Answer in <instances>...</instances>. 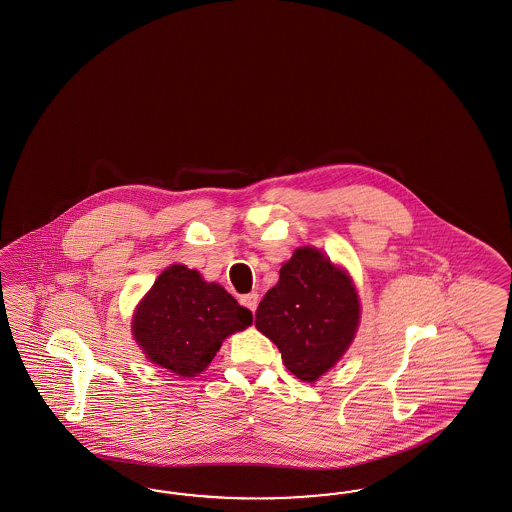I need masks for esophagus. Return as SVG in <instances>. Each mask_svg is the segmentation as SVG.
I'll use <instances>...</instances> for the list:
<instances>
[{
	"label": "esophagus",
	"mask_w": 512,
	"mask_h": 512,
	"mask_svg": "<svg viewBox=\"0 0 512 512\" xmlns=\"http://www.w3.org/2000/svg\"><path fill=\"white\" fill-rule=\"evenodd\" d=\"M239 302H241V306H245L250 312L254 313L256 312V308H258V294H256V292L243 294V296L239 298Z\"/></svg>",
	"instance_id": "esophagus-1"
}]
</instances>
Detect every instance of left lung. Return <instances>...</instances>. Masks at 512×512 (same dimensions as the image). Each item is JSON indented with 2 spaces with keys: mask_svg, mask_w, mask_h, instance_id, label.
Here are the masks:
<instances>
[{
  "mask_svg": "<svg viewBox=\"0 0 512 512\" xmlns=\"http://www.w3.org/2000/svg\"><path fill=\"white\" fill-rule=\"evenodd\" d=\"M256 329L279 348L292 375L315 382L350 348L359 298L350 275L312 246L296 248L256 310Z\"/></svg>",
  "mask_w": 512,
  "mask_h": 512,
  "instance_id": "1",
  "label": "left lung"
}]
</instances>
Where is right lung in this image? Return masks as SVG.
Instances as JSON below:
<instances>
[{
    "instance_id": "obj_1",
    "label": "right lung",
    "mask_w": 512,
    "mask_h": 512,
    "mask_svg": "<svg viewBox=\"0 0 512 512\" xmlns=\"http://www.w3.org/2000/svg\"><path fill=\"white\" fill-rule=\"evenodd\" d=\"M252 325V312L199 271L174 264L164 269L139 302L132 321L135 342L158 367L197 377L229 334Z\"/></svg>"
}]
</instances>
